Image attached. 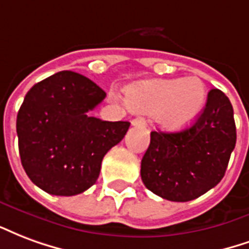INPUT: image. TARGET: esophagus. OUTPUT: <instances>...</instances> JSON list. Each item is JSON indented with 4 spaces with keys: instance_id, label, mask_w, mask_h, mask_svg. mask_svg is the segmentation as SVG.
<instances>
[{
    "instance_id": "34e87169",
    "label": "esophagus",
    "mask_w": 249,
    "mask_h": 249,
    "mask_svg": "<svg viewBox=\"0 0 249 249\" xmlns=\"http://www.w3.org/2000/svg\"><path fill=\"white\" fill-rule=\"evenodd\" d=\"M132 126H146V119L144 118H135L131 121Z\"/></svg>"
}]
</instances>
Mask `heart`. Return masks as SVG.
Instances as JSON below:
<instances>
[{"label":"heart","instance_id":"b5f03b06","mask_svg":"<svg viewBox=\"0 0 249 249\" xmlns=\"http://www.w3.org/2000/svg\"><path fill=\"white\" fill-rule=\"evenodd\" d=\"M206 99V86L197 77L139 82L126 89L127 106L157 115L167 131H182L191 126L203 111Z\"/></svg>","mask_w":249,"mask_h":249}]
</instances>
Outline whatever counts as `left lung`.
Masks as SVG:
<instances>
[{
    "mask_svg": "<svg viewBox=\"0 0 249 249\" xmlns=\"http://www.w3.org/2000/svg\"><path fill=\"white\" fill-rule=\"evenodd\" d=\"M235 144L231 102L219 89H212L191 127L179 132H151L141 177L144 186L163 199L194 200L223 179Z\"/></svg>",
    "mask_w": 249,
    "mask_h": 249,
    "instance_id": "obj_1",
    "label": "left lung"
}]
</instances>
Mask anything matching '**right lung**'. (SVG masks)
<instances>
[{
	"label": "right lung",
	"mask_w": 249,
	"mask_h": 249,
	"mask_svg": "<svg viewBox=\"0 0 249 249\" xmlns=\"http://www.w3.org/2000/svg\"><path fill=\"white\" fill-rule=\"evenodd\" d=\"M105 98L101 87L74 71L57 72L29 90L17 115L18 150L36 186L72 196L97 182L103 157L130 127L91 117Z\"/></svg>",
	"instance_id": "obj_1"
}]
</instances>
